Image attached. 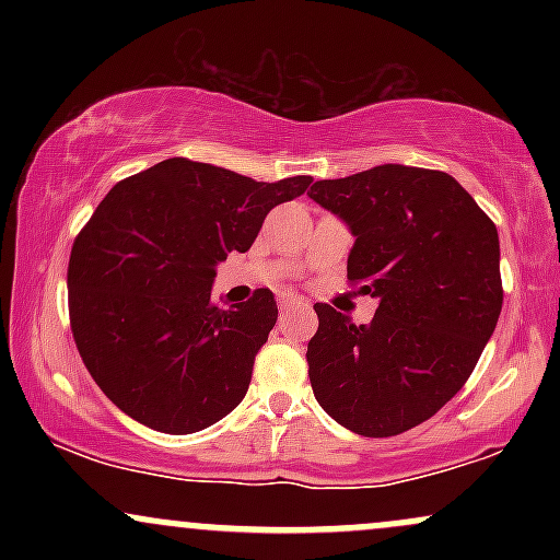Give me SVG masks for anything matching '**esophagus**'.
I'll return each mask as SVG.
<instances>
[{
    "label": "esophagus",
    "instance_id": "obj_1",
    "mask_svg": "<svg viewBox=\"0 0 560 560\" xmlns=\"http://www.w3.org/2000/svg\"><path fill=\"white\" fill-rule=\"evenodd\" d=\"M279 307H281V313H289V311H307V300H302V298H298V294H281L279 298Z\"/></svg>",
    "mask_w": 560,
    "mask_h": 560
}]
</instances>
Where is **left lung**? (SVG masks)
<instances>
[{
  "label": "left lung",
  "instance_id": "8db88e82",
  "mask_svg": "<svg viewBox=\"0 0 560 560\" xmlns=\"http://www.w3.org/2000/svg\"><path fill=\"white\" fill-rule=\"evenodd\" d=\"M307 197L355 236L347 279L378 302L361 326L313 305V395L355 434L408 432L464 387L490 342L503 307L498 229L453 176L410 165L326 178Z\"/></svg>",
  "mask_w": 560,
  "mask_h": 560
}]
</instances>
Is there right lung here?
I'll list each match as a JSON object with an SVG mask.
<instances>
[{
    "label": "right lung",
    "mask_w": 560,
    "mask_h": 560,
    "mask_svg": "<svg viewBox=\"0 0 560 560\" xmlns=\"http://www.w3.org/2000/svg\"><path fill=\"white\" fill-rule=\"evenodd\" d=\"M311 182L266 184L171 158L102 199L70 249V326L89 374L126 416L191 434L244 400L279 307L271 289L215 305V268L247 253L266 215Z\"/></svg>",
    "instance_id": "1"
}]
</instances>
